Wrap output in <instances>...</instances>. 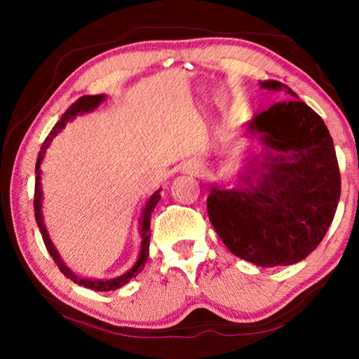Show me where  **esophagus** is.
<instances>
[{
  "label": "esophagus",
  "mask_w": 359,
  "mask_h": 359,
  "mask_svg": "<svg viewBox=\"0 0 359 359\" xmlns=\"http://www.w3.org/2000/svg\"><path fill=\"white\" fill-rule=\"evenodd\" d=\"M194 171H199V168H194Z\"/></svg>",
  "instance_id": "1"
}]
</instances>
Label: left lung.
Wrapping results in <instances>:
<instances>
[{"mask_svg":"<svg viewBox=\"0 0 359 359\" xmlns=\"http://www.w3.org/2000/svg\"><path fill=\"white\" fill-rule=\"evenodd\" d=\"M287 98L248 123L267 154L257 182L244 190L212 187L208 214L231 253L263 267L288 266L309 257L323 241L340 198L336 149L323 118L287 85L264 81Z\"/></svg>","mask_w":359,"mask_h":359,"instance_id":"obj_1","label":"left lung"}]
</instances>
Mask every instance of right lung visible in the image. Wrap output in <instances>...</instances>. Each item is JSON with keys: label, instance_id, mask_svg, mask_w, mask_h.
<instances>
[{"label": "right lung", "instance_id": "1", "mask_svg": "<svg viewBox=\"0 0 359 359\" xmlns=\"http://www.w3.org/2000/svg\"><path fill=\"white\" fill-rule=\"evenodd\" d=\"M104 101V95H93V96H81L76 102H72V104L68 107V111L63 114V117L57 121V125L53 126L52 131L48 133V136L46 137V141L42 142V147L39 150V155H38V160H36V184H34V217H36V223H38V228L42 234V241H44L47 252L50 253V257L55 261V264L58 266V269L63 272V274L71 278L72 282L77 283V285H82L85 288H90V290H95V291H111V290H117L120 287H123V285L128 283L133 277H136L139 272L144 269L145 266V261L149 258V245H150V217H151V212L156 208L158 201H160L161 190H156L154 194H151L150 199L145 204L144 212H142V220H141V253H139V258L136 261V264L131 267L128 272H125L123 276L120 277H115L111 278V280H92V278H81L77 277L74 272H72L68 266L63 263V259L60 258L58 252L55 250V247H53L50 238H48L47 234V229H46V224L44 220H42V212H41V198H42V188H41V161L42 158H44V154L48 145H50L52 139L55 137L60 131H62L66 123H68L69 120H72L79 114H85V112H90L93 111L95 107L100 106V102Z\"/></svg>", "mask_w": 359, "mask_h": 359}]
</instances>
